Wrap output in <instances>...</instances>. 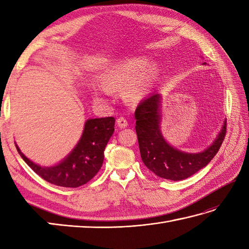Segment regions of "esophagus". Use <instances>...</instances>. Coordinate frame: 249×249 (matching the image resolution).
Returning a JSON list of instances; mask_svg holds the SVG:
<instances>
[{
    "label": "esophagus",
    "mask_w": 249,
    "mask_h": 249,
    "mask_svg": "<svg viewBox=\"0 0 249 249\" xmlns=\"http://www.w3.org/2000/svg\"><path fill=\"white\" fill-rule=\"evenodd\" d=\"M116 124H118L120 128H125V127H127V125H128L127 121H126V119H124V118H119L118 120H116Z\"/></svg>",
    "instance_id": "obj_1"
}]
</instances>
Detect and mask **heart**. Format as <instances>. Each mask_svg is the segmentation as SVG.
Returning a JSON list of instances; mask_svg holds the SVG:
<instances>
[{
	"label": "heart",
	"instance_id": "1",
	"mask_svg": "<svg viewBox=\"0 0 249 249\" xmlns=\"http://www.w3.org/2000/svg\"><path fill=\"white\" fill-rule=\"evenodd\" d=\"M145 56H137L110 66L106 70L100 81L111 91L125 89L124 97L131 103L143 99L151 92L160 73V66L151 63ZM96 96L99 94L96 93Z\"/></svg>",
	"mask_w": 249,
	"mask_h": 249
}]
</instances>
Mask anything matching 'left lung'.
I'll return each mask as SVG.
<instances>
[{"label": "left lung", "instance_id": "8db88e82", "mask_svg": "<svg viewBox=\"0 0 249 249\" xmlns=\"http://www.w3.org/2000/svg\"><path fill=\"white\" fill-rule=\"evenodd\" d=\"M161 98L160 93H153L136 109V133L141 160L157 177L181 181L192 177L213 160L225 139L226 120L217 137L206 149L197 153L179 151L169 143L161 133Z\"/></svg>", "mask_w": 249, "mask_h": 249}]
</instances>
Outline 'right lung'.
Masks as SVG:
<instances>
[{
    "mask_svg": "<svg viewBox=\"0 0 249 249\" xmlns=\"http://www.w3.org/2000/svg\"><path fill=\"white\" fill-rule=\"evenodd\" d=\"M114 123L112 116L87 120L76 146L60 162L49 167L32 161L21 152L16 142L15 144L22 160L45 181L56 186L76 188L88 183L99 171L106 145L113 135Z\"/></svg>",
    "mask_w": 249,
    "mask_h": 249,
    "instance_id": "obj_1",
    "label": "right lung"
}]
</instances>
